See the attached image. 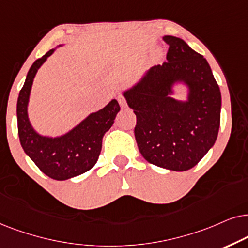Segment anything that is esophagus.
<instances>
[{
	"label": "esophagus",
	"mask_w": 248,
	"mask_h": 248,
	"mask_svg": "<svg viewBox=\"0 0 248 248\" xmlns=\"http://www.w3.org/2000/svg\"><path fill=\"white\" fill-rule=\"evenodd\" d=\"M118 102H119V104H120V107H121L122 108H124L127 107L126 98L122 96V95H119V96H118Z\"/></svg>",
	"instance_id": "34e87169"
}]
</instances>
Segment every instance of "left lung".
Returning <instances> with one entry per match:
<instances>
[{"label":"left lung","mask_w":248,"mask_h":248,"mask_svg":"<svg viewBox=\"0 0 248 248\" xmlns=\"http://www.w3.org/2000/svg\"><path fill=\"white\" fill-rule=\"evenodd\" d=\"M167 61L152 67L124 96L136 114L138 150L147 162L173 171L195 167L216 143L221 93L209 63L181 38L164 36ZM190 88L188 101L170 97L174 82Z\"/></svg>","instance_id":"1"}]
</instances>
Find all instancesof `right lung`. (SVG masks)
Segmentation results:
<instances>
[{
	"label": "right lung",
	"mask_w": 248,
	"mask_h": 248,
	"mask_svg": "<svg viewBox=\"0 0 248 248\" xmlns=\"http://www.w3.org/2000/svg\"><path fill=\"white\" fill-rule=\"evenodd\" d=\"M53 52L54 49H49L29 69L16 103L18 134L25 153L43 173L55 180H67L87 172L97 162L102 140L113 124L120 105L117 100H112L107 107L88 115L61 137L49 138L38 135L28 119L29 94L36 72Z\"/></svg>",
	"instance_id": "obj_1"
}]
</instances>
